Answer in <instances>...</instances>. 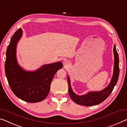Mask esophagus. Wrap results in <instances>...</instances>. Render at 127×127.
I'll list each match as a JSON object with an SVG mask.
<instances>
[{
	"label": "esophagus",
	"instance_id": "esophagus-1",
	"mask_svg": "<svg viewBox=\"0 0 127 127\" xmlns=\"http://www.w3.org/2000/svg\"><path fill=\"white\" fill-rule=\"evenodd\" d=\"M68 61H67V60H64V62H63V63H64V65H67V64H68Z\"/></svg>",
	"mask_w": 127,
	"mask_h": 127
}]
</instances>
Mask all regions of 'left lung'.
Masks as SVG:
<instances>
[{"mask_svg": "<svg viewBox=\"0 0 127 127\" xmlns=\"http://www.w3.org/2000/svg\"><path fill=\"white\" fill-rule=\"evenodd\" d=\"M114 74L110 84L106 88L100 92H89L88 94L83 95H78L72 92L71 86H70V79L67 77V82L68 86V93L72 100L79 105L91 106L98 105L105 101L113 91L115 85L117 83L119 75V55L116 51L115 45L114 47Z\"/></svg>", "mask_w": 127, "mask_h": 127, "instance_id": "left-lung-1", "label": "left lung"}]
</instances>
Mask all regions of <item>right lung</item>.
Masks as SVG:
<instances>
[{
  "mask_svg": "<svg viewBox=\"0 0 127 127\" xmlns=\"http://www.w3.org/2000/svg\"><path fill=\"white\" fill-rule=\"evenodd\" d=\"M21 35L22 30L18 29L7 47L5 75L10 88L17 97L28 102H38L46 98L54 75L63 65L59 62L45 65L34 72L24 71L18 66L16 58V44Z\"/></svg>",
  "mask_w": 127,
  "mask_h": 127,
  "instance_id": "right-lung-1",
  "label": "right lung"
}]
</instances>
